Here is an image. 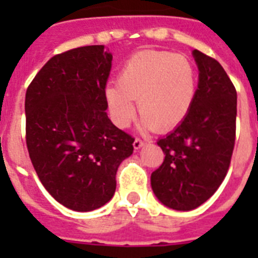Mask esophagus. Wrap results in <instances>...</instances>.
Masks as SVG:
<instances>
[{
  "mask_svg": "<svg viewBox=\"0 0 258 258\" xmlns=\"http://www.w3.org/2000/svg\"><path fill=\"white\" fill-rule=\"evenodd\" d=\"M143 145H145V142L142 141V139H139V138H135V141H134V149L135 150L141 149Z\"/></svg>",
  "mask_w": 258,
  "mask_h": 258,
  "instance_id": "obj_1",
  "label": "esophagus"
}]
</instances>
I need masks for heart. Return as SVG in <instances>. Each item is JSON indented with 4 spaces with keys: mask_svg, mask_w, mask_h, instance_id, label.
Masks as SVG:
<instances>
[{
    "mask_svg": "<svg viewBox=\"0 0 258 258\" xmlns=\"http://www.w3.org/2000/svg\"><path fill=\"white\" fill-rule=\"evenodd\" d=\"M198 89L196 67L187 57L167 50H142L127 58L117 84L104 91L111 119L125 128L135 116L134 101L146 128L170 131L184 120Z\"/></svg>",
    "mask_w": 258,
    "mask_h": 258,
    "instance_id": "obj_1",
    "label": "heart"
}]
</instances>
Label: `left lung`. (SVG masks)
Here are the masks:
<instances>
[{
    "mask_svg": "<svg viewBox=\"0 0 258 258\" xmlns=\"http://www.w3.org/2000/svg\"><path fill=\"white\" fill-rule=\"evenodd\" d=\"M200 80L190 112L158 141L163 163L151 174V187L162 204L192 210L220 187L230 166L236 142L237 92L216 58L192 50Z\"/></svg>",
    "mask_w": 258,
    "mask_h": 258,
    "instance_id": "left-lung-1",
    "label": "left lung"
}]
</instances>
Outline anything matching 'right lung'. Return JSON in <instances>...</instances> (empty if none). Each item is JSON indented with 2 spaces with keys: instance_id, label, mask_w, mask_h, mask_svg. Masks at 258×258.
<instances>
[{
  "instance_id": "right-lung-1",
  "label": "right lung",
  "mask_w": 258,
  "mask_h": 258,
  "mask_svg": "<svg viewBox=\"0 0 258 258\" xmlns=\"http://www.w3.org/2000/svg\"><path fill=\"white\" fill-rule=\"evenodd\" d=\"M112 54L88 45L56 54L26 89V147L54 200L76 212L113 197L117 167L134 151L130 134L107 116Z\"/></svg>"
}]
</instances>
